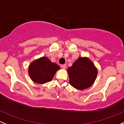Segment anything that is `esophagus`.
<instances>
[{"label":"esophagus","instance_id":"34e87169","mask_svg":"<svg viewBox=\"0 0 124 124\" xmlns=\"http://www.w3.org/2000/svg\"><path fill=\"white\" fill-rule=\"evenodd\" d=\"M61 68L63 69H65L66 68V64H62V65H61Z\"/></svg>","mask_w":124,"mask_h":124}]
</instances>
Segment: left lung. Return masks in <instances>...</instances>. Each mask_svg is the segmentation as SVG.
I'll use <instances>...</instances> for the list:
<instances>
[{
  "instance_id": "obj_1",
  "label": "left lung",
  "mask_w": 124,
  "mask_h": 124,
  "mask_svg": "<svg viewBox=\"0 0 124 124\" xmlns=\"http://www.w3.org/2000/svg\"><path fill=\"white\" fill-rule=\"evenodd\" d=\"M67 71L70 85L81 91L93 85L98 73L96 67L88 57L78 58Z\"/></svg>"
}]
</instances>
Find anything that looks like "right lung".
I'll use <instances>...</instances> for the list:
<instances>
[{"label":"right lung","mask_w":124,"mask_h":124,"mask_svg":"<svg viewBox=\"0 0 124 124\" xmlns=\"http://www.w3.org/2000/svg\"><path fill=\"white\" fill-rule=\"evenodd\" d=\"M60 69V67L57 64L52 63L48 58L42 56L30 63L28 72L33 82L44 84L50 82Z\"/></svg>","instance_id":"1"}]
</instances>
